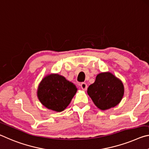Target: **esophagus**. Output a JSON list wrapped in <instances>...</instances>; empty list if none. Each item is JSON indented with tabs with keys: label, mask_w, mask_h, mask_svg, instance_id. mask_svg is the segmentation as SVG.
Wrapping results in <instances>:
<instances>
[{
	"label": "esophagus",
	"mask_w": 149,
	"mask_h": 149,
	"mask_svg": "<svg viewBox=\"0 0 149 149\" xmlns=\"http://www.w3.org/2000/svg\"><path fill=\"white\" fill-rule=\"evenodd\" d=\"M80 87H81V88L82 90H84V91H86L88 86L85 82H82V83H81V84H80Z\"/></svg>",
	"instance_id": "34e87169"
}]
</instances>
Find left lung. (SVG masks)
Segmentation results:
<instances>
[{
	"label": "left lung",
	"mask_w": 149,
	"mask_h": 149,
	"mask_svg": "<svg viewBox=\"0 0 149 149\" xmlns=\"http://www.w3.org/2000/svg\"><path fill=\"white\" fill-rule=\"evenodd\" d=\"M87 93L94 104L101 110L117 106L124 94L122 82L111 72H102L96 76L93 84L88 88Z\"/></svg>",
	"instance_id": "1"
}]
</instances>
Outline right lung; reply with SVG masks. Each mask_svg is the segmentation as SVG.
<instances>
[{"instance_id":"obj_1","label":"right lung","mask_w":149,"mask_h":149,"mask_svg":"<svg viewBox=\"0 0 149 149\" xmlns=\"http://www.w3.org/2000/svg\"><path fill=\"white\" fill-rule=\"evenodd\" d=\"M77 91L75 85L58 74H50L39 84L37 94L39 100L46 108L62 111L69 106Z\"/></svg>"}]
</instances>
